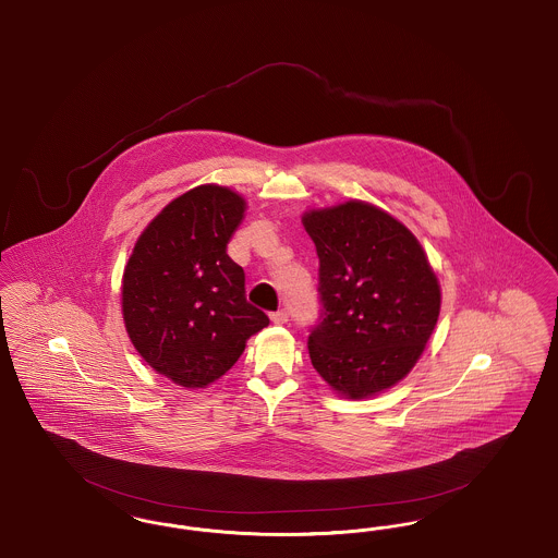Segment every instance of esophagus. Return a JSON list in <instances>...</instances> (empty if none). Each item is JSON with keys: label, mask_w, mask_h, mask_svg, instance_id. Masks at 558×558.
<instances>
[{"label": "esophagus", "mask_w": 558, "mask_h": 558, "mask_svg": "<svg viewBox=\"0 0 558 558\" xmlns=\"http://www.w3.org/2000/svg\"><path fill=\"white\" fill-rule=\"evenodd\" d=\"M271 322L274 324H287L289 322V312L287 310H278L271 314Z\"/></svg>", "instance_id": "1"}]
</instances>
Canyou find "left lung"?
I'll list each match as a JSON object with an SVG mask.
<instances>
[{"mask_svg": "<svg viewBox=\"0 0 558 558\" xmlns=\"http://www.w3.org/2000/svg\"><path fill=\"white\" fill-rule=\"evenodd\" d=\"M318 253L319 319L307 349L319 376L345 398L401 380L439 318L441 292L414 234L368 203L305 213Z\"/></svg>", "mask_w": 558, "mask_h": 558, "instance_id": "8db88e82", "label": "left lung"}]
</instances>
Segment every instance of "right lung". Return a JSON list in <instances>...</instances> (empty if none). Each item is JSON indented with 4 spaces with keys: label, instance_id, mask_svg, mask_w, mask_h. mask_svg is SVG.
Here are the masks:
<instances>
[{
    "label": "right lung",
    "instance_id": "right-lung-1",
    "mask_svg": "<svg viewBox=\"0 0 558 558\" xmlns=\"http://www.w3.org/2000/svg\"><path fill=\"white\" fill-rule=\"evenodd\" d=\"M244 201L198 186L171 201L133 246L123 319L137 353L173 383L207 387L239 362L269 318L246 301L244 269L228 255Z\"/></svg>",
    "mask_w": 558,
    "mask_h": 558
}]
</instances>
